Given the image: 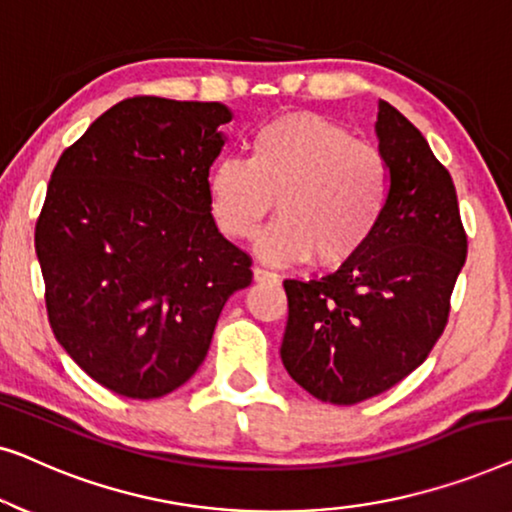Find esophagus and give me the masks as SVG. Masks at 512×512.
I'll list each match as a JSON object with an SVG mask.
<instances>
[{"label":"esophagus","mask_w":512,"mask_h":512,"mask_svg":"<svg viewBox=\"0 0 512 512\" xmlns=\"http://www.w3.org/2000/svg\"><path fill=\"white\" fill-rule=\"evenodd\" d=\"M254 279L256 282H277L279 279V275L277 272H270V270H265V268H254Z\"/></svg>","instance_id":"1"}]
</instances>
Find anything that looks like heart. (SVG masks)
I'll return each instance as SVG.
<instances>
[{"instance_id": "b5f03b06", "label": "heart", "mask_w": 512, "mask_h": 512, "mask_svg": "<svg viewBox=\"0 0 512 512\" xmlns=\"http://www.w3.org/2000/svg\"><path fill=\"white\" fill-rule=\"evenodd\" d=\"M387 195L382 153L310 111L272 118L254 135L251 158H223L209 174L214 219L233 240L254 235L277 200L279 219L256 251L279 265L349 263L373 240Z\"/></svg>"}]
</instances>
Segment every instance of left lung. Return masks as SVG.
I'll return each mask as SVG.
<instances>
[{
    "instance_id": "1",
    "label": "left lung",
    "mask_w": 512,
    "mask_h": 512,
    "mask_svg": "<svg viewBox=\"0 0 512 512\" xmlns=\"http://www.w3.org/2000/svg\"><path fill=\"white\" fill-rule=\"evenodd\" d=\"M389 195L373 240L321 279H284V368L324 403L354 405L408 377L436 345L466 261L450 172L401 111L375 123Z\"/></svg>"
}]
</instances>
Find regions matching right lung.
I'll return each instance as SVG.
<instances>
[{"mask_svg": "<svg viewBox=\"0 0 512 512\" xmlns=\"http://www.w3.org/2000/svg\"><path fill=\"white\" fill-rule=\"evenodd\" d=\"M221 102L139 95L90 123L51 174L34 247L55 338L128 398H160L205 361L251 258L216 228L209 167Z\"/></svg>", "mask_w": 512, "mask_h": 512, "instance_id": "right-lung-1", "label": "right lung"}]
</instances>
